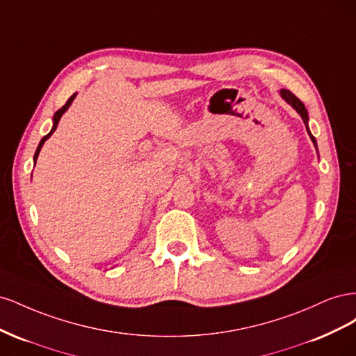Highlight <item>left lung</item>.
Masks as SVG:
<instances>
[{"mask_svg":"<svg viewBox=\"0 0 356 356\" xmlns=\"http://www.w3.org/2000/svg\"><path fill=\"white\" fill-rule=\"evenodd\" d=\"M281 96L282 98L293 106V108L300 114V117L303 118V122H305V124H306V131H307V134H309V136H310V139L312 141H314V144H315V147H316V139H315V136L310 134V131H309V126H307V123H309V115H307V110H306V106H305V104L301 102L297 96H294L293 93H291L289 90H286V89H282L281 90Z\"/></svg>","mask_w":356,"mask_h":356,"instance_id":"obj_1","label":"left lung"}]
</instances>
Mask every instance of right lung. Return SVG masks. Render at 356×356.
I'll return each instance as SVG.
<instances>
[{
    "label": "right lung",
    "mask_w": 356,
    "mask_h": 356,
    "mask_svg": "<svg viewBox=\"0 0 356 356\" xmlns=\"http://www.w3.org/2000/svg\"><path fill=\"white\" fill-rule=\"evenodd\" d=\"M75 96H77V93H74L72 96H71V98L67 101V104L65 105H63L62 106V108L60 110H58L56 113H55V115H53V127H51V131L46 135V136H42V139H41V141H40V144H38V147H37V152H35V154H34V161H37V157H38V154H40V149H41V147H42V144H44L46 141H47V139L50 138V135L53 134V132H55L56 131V127H58V123H59V120H60V117H62V114L63 113H65L68 108H70V105L72 104V101H74V98H75Z\"/></svg>",
    "instance_id": "right-lung-1"
}]
</instances>
